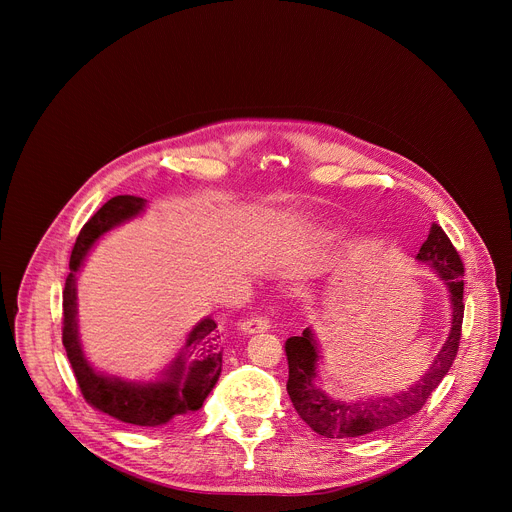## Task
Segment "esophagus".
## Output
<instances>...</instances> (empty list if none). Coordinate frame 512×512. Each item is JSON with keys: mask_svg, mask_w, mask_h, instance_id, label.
Listing matches in <instances>:
<instances>
[{"mask_svg": "<svg viewBox=\"0 0 512 512\" xmlns=\"http://www.w3.org/2000/svg\"><path fill=\"white\" fill-rule=\"evenodd\" d=\"M241 330L247 332V334L265 332V330H269V318H267V316H253V318H247L245 322H241Z\"/></svg>", "mask_w": 512, "mask_h": 512, "instance_id": "obj_1", "label": "esophagus"}]
</instances>
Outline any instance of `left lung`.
Returning <instances> with one entry per match:
<instances>
[{"label":"left lung","instance_id":"1","mask_svg":"<svg viewBox=\"0 0 512 512\" xmlns=\"http://www.w3.org/2000/svg\"><path fill=\"white\" fill-rule=\"evenodd\" d=\"M417 259L429 263L440 273L450 289L452 330L427 373L409 389L362 401L330 399L320 387H316L318 344L312 330L306 328L300 336H291L285 340V356L289 367L287 393L298 415L316 433L324 437H336V440H348V437H360L391 427L421 411L431 393L448 375L462 338L464 263L444 229L437 223L431 225L429 235L417 253Z\"/></svg>","mask_w":512,"mask_h":512}]
</instances>
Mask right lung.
<instances>
[{
    "label": "right lung",
    "instance_id": "obj_1",
    "mask_svg": "<svg viewBox=\"0 0 512 512\" xmlns=\"http://www.w3.org/2000/svg\"><path fill=\"white\" fill-rule=\"evenodd\" d=\"M145 206L137 196H115L107 200L81 229L70 253V273L62 289V344L70 360L72 373L79 383L85 401L113 419L123 423L158 427L172 419H180L202 407L204 399L221 377L223 348L221 336L214 330L212 318L202 320L184 344L182 354L174 360L166 379L158 383H125L99 375L83 354L77 332V271L93 247V243L109 229L129 221ZM189 362H185V358Z\"/></svg>",
    "mask_w": 512,
    "mask_h": 512
}]
</instances>
